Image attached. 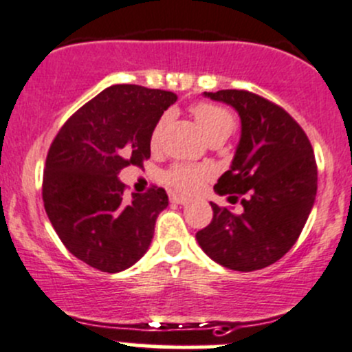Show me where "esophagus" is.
<instances>
[{
  "mask_svg": "<svg viewBox=\"0 0 352 352\" xmlns=\"http://www.w3.org/2000/svg\"><path fill=\"white\" fill-rule=\"evenodd\" d=\"M171 201H175V204H179V205H188L190 204V198L183 197V195H173Z\"/></svg>",
  "mask_w": 352,
  "mask_h": 352,
  "instance_id": "34e87169",
  "label": "esophagus"
}]
</instances>
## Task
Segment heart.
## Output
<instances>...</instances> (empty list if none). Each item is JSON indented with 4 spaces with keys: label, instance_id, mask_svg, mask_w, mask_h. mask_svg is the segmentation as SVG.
<instances>
[{
    "label": "heart",
    "instance_id": "heart-1",
    "mask_svg": "<svg viewBox=\"0 0 352 352\" xmlns=\"http://www.w3.org/2000/svg\"><path fill=\"white\" fill-rule=\"evenodd\" d=\"M191 114H193L195 121L198 123L200 130L204 131L205 137L210 140L215 137H226L232 133L234 130V116L231 111L226 107L217 106V104L210 102H198L191 107ZM169 116L164 114L161 120L155 123L154 131H152L151 142L152 145H157L162 137L166 124H168ZM210 175V169L205 166H195V164H175L168 173H166V181L181 191H193L201 184V181L207 179Z\"/></svg>",
    "mask_w": 352,
    "mask_h": 352
}]
</instances>
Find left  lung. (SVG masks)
<instances>
[{"label":"left lung","instance_id":"left-lung-1","mask_svg":"<svg viewBox=\"0 0 352 352\" xmlns=\"http://www.w3.org/2000/svg\"><path fill=\"white\" fill-rule=\"evenodd\" d=\"M241 118V138L229 171L214 190L241 198L243 212L212 204L200 248L231 270L253 272L283 258L306 224L316 197V162L302 128L277 104L248 90L204 92Z\"/></svg>","mask_w":352,"mask_h":352}]
</instances>
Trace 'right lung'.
Listing matches in <instances>:
<instances>
[{"mask_svg":"<svg viewBox=\"0 0 352 352\" xmlns=\"http://www.w3.org/2000/svg\"><path fill=\"white\" fill-rule=\"evenodd\" d=\"M176 94L113 85L83 104L58 131L46 159L43 200L54 231L72 255L100 272L137 263L151 246L164 188L124 200L120 171L151 157V137Z\"/></svg>","mask_w":352,"mask_h":352,"instance_id":"1","label":"right lung"}]
</instances>
